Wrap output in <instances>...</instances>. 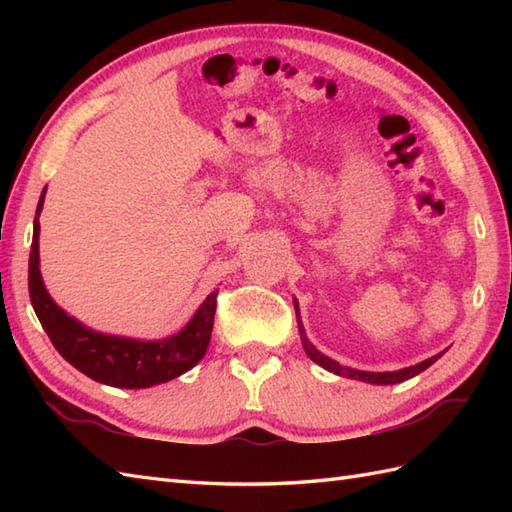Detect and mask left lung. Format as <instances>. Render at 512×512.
I'll use <instances>...</instances> for the list:
<instances>
[{
    "mask_svg": "<svg viewBox=\"0 0 512 512\" xmlns=\"http://www.w3.org/2000/svg\"><path fill=\"white\" fill-rule=\"evenodd\" d=\"M295 308H297V303H295ZM297 323H299V334H301L303 347H306V354L312 358L314 363H319L321 367L328 369V372H334V374L345 376V378L365 380V383H374V385H394V383H402V380H407V378H411V376H416V374L424 372V369H427L431 363H436L438 358H440V354H438V356H431V358H427V361H422V363H418V365H411V367H405V369H398V372H380V374H374V372H358V369L343 367V365H339L336 361H332V358L323 356V354L317 350V347H314V345L308 341L306 330H303V325H301V321H299V312H297Z\"/></svg>",
    "mask_w": 512,
    "mask_h": 512,
    "instance_id": "1",
    "label": "left lung"
}]
</instances>
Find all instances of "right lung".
Returning <instances> with one entry per match:
<instances>
[{
  "mask_svg": "<svg viewBox=\"0 0 512 512\" xmlns=\"http://www.w3.org/2000/svg\"><path fill=\"white\" fill-rule=\"evenodd\" d=\"M46 198L41 193L35 215V233L28 262V290L43 330L50 336L57 352L74 365L79 372L99 380L103 385L143 389L154 387L176 378L200 363L211 341L213 317L217 306V292L213 290L204 299L200 310L193 314L187 328L162 341H134L123 336H110L88 330L79 321L68 317L57 303L50 299L39 273V213Z\"/></svg>",
  "mask_w": 512,
  "mask_h": 512,
  "instance_id": "add662e5",
  "label": "right lung"
}]
</instances>
